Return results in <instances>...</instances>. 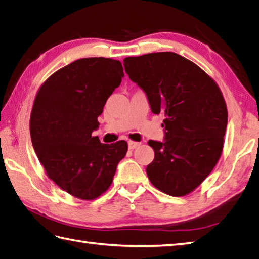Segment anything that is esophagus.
Listing matches in <instances>:
<instances>
[{"mask_svg": "<svg viewBox=\"0 0 259 259\" xmlns=\"http://www.w3.org/2000/svg\"><path fill=\"white\" fill-rule=\"evenodd\" d=\"M139 145H140V143H138V141H133V140H130L129 143H128L129 149H135V148H137V147H138Z\"/></svg>", "mask_w": 259, "mask_h": 259, "instance_id": "obj_1", "label": "esophagus"}]
</instances>
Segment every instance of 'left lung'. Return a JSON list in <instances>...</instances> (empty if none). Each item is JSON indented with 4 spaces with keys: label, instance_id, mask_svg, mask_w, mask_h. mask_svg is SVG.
I'll return each instance as SVG.
<instances>
[{
    "label": "left lung",
    "instance_id": "left-lung-1",
    "mask_svg": "<svg viewBox=\"0 0 259 259\" xmlns=\"http://www.w3.org/2000/svg\"><path fill=\"white\" fill-rule=\"evenodd\" d=\"M126 74L143 89L155 114L164 113V143L149 140L155 158L147 166L156 189L184 196L200 186L224 149L226 101L215 80L171 52L123 59Z\"/></svg>",
    "mask_w": 259,
    "mask_h": 259
}]
</instances>
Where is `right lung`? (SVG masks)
<instances>
[{
    "mask_svg": "<svg viewBox=\"0 0 259 259\" xmlns=\"http://www.w3.org/2000/svg\"><path fill=\"white\" fill-rule=\"evenodd\" d=\"M122 77L119 60L77 59L50 75L34 98L30 115L33 149L49 179L77 199L95 200L108 191L128 151L125 140L101 144L92 136Z\"/></svg>",
    "mask_w": 259,
    "mask_h": 259,
    "instance_id": "right-lung-1",
    "label": "right lung"
}]
</instances>
